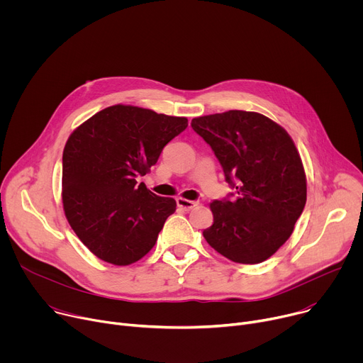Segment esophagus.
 Wrapping results in <instances>:
<instances>
[{"instance_id": "34e87169", "label": "esophagus", "mask_w": 363, "mask_h": 363, "mask_svg": "<svg viewBox=\"0 0 363 363\" xmlns=\"http://www.w3.org/2000/svg\"><path fill=\"white\" fill-rule=\"evenodd\" d=\"M177 203L181 210L185 211H191L194 206L198 205V201H191V199H185V198H177Z\"/></svg>"}]
</instances>
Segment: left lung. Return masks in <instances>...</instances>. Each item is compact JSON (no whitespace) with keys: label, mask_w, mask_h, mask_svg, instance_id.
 <instances>
[{"label":"left lung","mask_w":363,"mask_h":363,"mask_svg":"<svg viewBox=\"0 0 363 363\" xmlns=\"http://www.w3.org/2000/svg\"><path fill=\"white\" fill-rule=\"evenodd\" d=\"M191 126L211 146L234 189L213 201L214 224L202 233L206 242L235 263L267 260L289 240L306 205V175L294 142L255 112L201 116Z\"/></svg>","instance_id":"obj_1"}]
</instances>
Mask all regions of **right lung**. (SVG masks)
<instances>
[{"label":"right lung","mask_w":363,"mask_h":363,"mask_svg":"<svg viewBox=\"0 0 363 363\" xmlns=\"http://www.w3.org/2000/svg\"><path fill=\"white\" fill-rule=\"evenodd\" d=\"M186 126V118L116 105L70 135L63 150V208L76 235L100 260L128 266L157 242L177 202L136 179Z\"/></svg>","instance_id":"obj_1"}]
</instances>
